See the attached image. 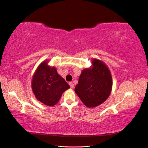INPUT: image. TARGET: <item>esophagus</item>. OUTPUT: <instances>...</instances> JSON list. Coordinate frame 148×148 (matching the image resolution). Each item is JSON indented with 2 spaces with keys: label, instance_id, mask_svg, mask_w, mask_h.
<instances>
[{
  "label": "esophagus",
  "instance_id": "34e87169",
  "mask_svg": "<svg viewBox=\"0 0 148 148\" xmlns=\"http://www.w3.org/2000/svg\"><path fill=\"white\" fill-rule=\"evenodd\" d=\"M69 85H70V86H71V88H73L74 87V83H72V82H70L69 83Z\"/></svg>",
  "mask_w": 148,
  "mask_h": 148
}]
</instances>
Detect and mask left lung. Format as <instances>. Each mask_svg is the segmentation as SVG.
<instances>
[{"mask_svg":"<svg viewBox=\"0 0 148 148\" xmlns=\"http://www.w3.org/2000/svg\"><path fill=\"white\" fill-rule=\"evenodd\" d=\"M92 66L81 72L74 91L88 108H95L104 102L111 93L112 75L108 66L97 58L92 60Z\"/></svg>","mask_w":148,"mask_h":148,"instance_id":"1","label":"left lung"}]
</instances>
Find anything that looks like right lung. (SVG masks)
<instances>
[{
	"label": "right lung",
	"mask_w": 148,
	"mask_h": 148,
	"mask_svg": "<svg viewBox=\"0 0 148 148\" xmlns=\"http://www.w3.org/2000/svg\"><path fill=\"white\" fill-rule=\"evenodd\" d=\"M48 63L47 60L39 65L33 75L31 86L37 100L48 106H53L70 86L58 74L56 68Z\"/></svg>",
	"instance_id": "1"
}]
</instances>
